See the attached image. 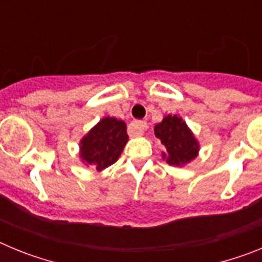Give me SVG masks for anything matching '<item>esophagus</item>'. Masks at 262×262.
<instances>
[{"mask_svg": "<svg viewBox=\"0 0 262 262\" xmlns=\"http://www.w3.org/2000/svg\"><path fill=\"white\" fill-rule=\"evenodd\" d=\"M148 129V124L144 120H134L128 126V134L131 136H140Z\"/></svg>", "mask_w": 262, "mask_h": 262, "instance_id": "obj_1", "label": "esophagus"}]
</instances>
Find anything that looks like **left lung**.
Returning <instances> with one entry per match:
<instances>
[{"mask_svg": "<svg viewBox=\"0 0 262 262\" xmlns=\"http://www.w3.org/2000/svg\"><path fill=\"white\" fill-rule=\"evenodd\" d=\"M155 135L165 147L163 157L169 165L181 166L190 163L200 151L193 133L177 115H166L161 123L155 126Z\"/></svg>", "mask_w": 262, "mask_h": 262, "instance_id": "obj_1", "label": "left lung"}]
</instances>
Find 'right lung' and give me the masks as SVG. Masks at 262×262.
Listing matches in <instances>:
<instances>
[{"label": "right lung", "mask_w": 262, "mask_h": 262, "mask_svg": "<svg viewBox=\"0 0 262 262\" xmlns=\"http://www.w3.org/2000/svg\"><path fill=\"white\" fill-rule=\"evenodd\" d=\"M127 126L123 120L106 117L82 138L80 156L85 165L102 170L113 165L128 142Z\"/></svg>", "instance_id": "add662e5"}]
</instances>
